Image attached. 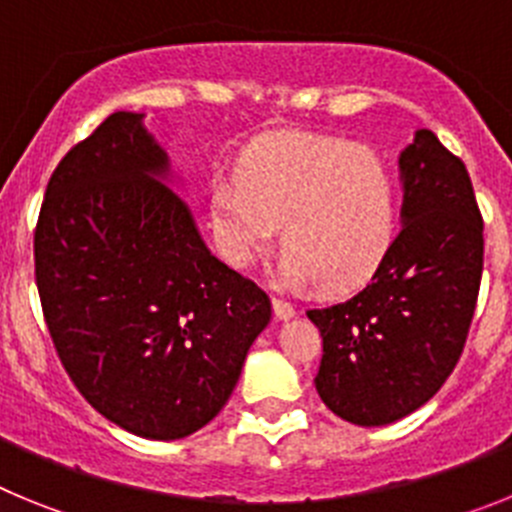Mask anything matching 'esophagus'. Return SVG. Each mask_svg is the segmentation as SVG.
Segmentation results:
<instances>
[{
  "instance_id": "1",
  "label": "esophagus",
  "mask_w": 512,
  "mask_h": 512,
  "mask_svg": "<svg viewBox=\"0 0 512 512\" xmlns=\"http://www.w3.org/2000/svg\"><path fill=\"white\" fill-rule=\"evenodd\" d=\"M271 307H274V315H277V320H289L297 315L295 305L287 300H279V297H274V300H271Z\"/></svg>"
}]
</instances>
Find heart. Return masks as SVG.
Returning a JSON list of instances; mask_svg holds the SVG:
<instances>
[{
	"label": "heart",
	"instance_id": "b5f03b06",
	"mask_svg": "<svg viewBox=\"0 0 512 512\" xmlns=\"http://www.w3.org/2000/svg\"><path fill=\"white\" fill-rule=\"evenodd\" d=\"M212 233L235 266H251L279 238L284 287L318 282L354 292L372 282L395 243V187L382 158L364 146L289 133L261 143L238 176L210 197Z\"/></svg>",
	"mask_w": 512,
	"mask_h": 512
}]
</instances>
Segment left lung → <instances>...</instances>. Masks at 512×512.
Returning <instances> with one entry per match:
<instances>
[{
	"label": "left lung",
	"mask_w": 512,
	"mask_h": 512,
	"mask_svg": "<svg viewBox=\"0 0 512 512\" xmlns=\"http://www.w3.org/2000/svg\"><path fill=\"white\" fill-rule=\"evenodd\" d=\"M400 235L351 300L307 310L323 336L315 390L338 418L390 425L431 400L454 372L482 279V217L472 179L431 130L397 158Z\"/></svg>",
	"instance_id": "left-lung-1"
}]
</instances>
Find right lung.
<instances>
[{
    "label": "right lung",
    "instance_id": "obj_1",
    "mask_svg": "<svg viewBox=\"0 0 512 512\" xmlns=\"http://www.w3.org/2000/svg\"><path fill=\"white\" fill-rule=\"evenodd\" d=\"M143 120L112 112L56 166L35 228V282L89 405L133 436L176 441L223 410L271 302L212 256Z\"/></svg>",
    "mask_w": 512,
    "mask_h": 512
}]
</instances>
